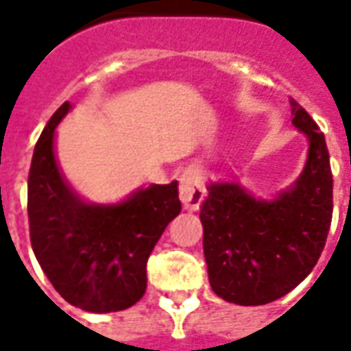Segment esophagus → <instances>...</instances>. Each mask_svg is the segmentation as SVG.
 <instances>
[{
    "label": "esophagus",
    "instance_id": "34e87169",
    "mask_svg": "<svg viewBox=\"0 0 351 351\" xmlns=\"http://www.w3.org/2000/svg\"><path fill=\"white\" fill-rule=\"evenodd\" d=\"M180 201L186 210H197L199 205L205 199V184L203 176L197 169H186L180 176V186H178Z\"/></svg>",
    "mask_w": 351,
    "mask_h": 351
}]
</instances>
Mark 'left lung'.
<instances>
[{"label":"left lung","instance_id":"1","mask_svg":"<svg viewBox=\"0 0 351 351\" xmlns=\"http://www.w3.org/2000/svg\"><path fill=\"white\" fill-rule=\"evenodd\" d=\"M293 125L308 137V160L293 188L256 199L237 182L208 186L201 205L208 282L223 301L258 306L289 293L324 252L332 218L325 135L295 99Z\"/></svg>","mask_w":351,"mask_h":351}]
</instances>
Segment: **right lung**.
Returning <instances> with one entry per match:
<instances>
[{
  "label": "right lung",
  "mask_w": 351,
  "mask_h": 351,
  "mask_svg": "<svg viewBox=\"0 0 351 351\" xmlns=\"http://www.w3.org/2000/svg\"><path fill=\"white\" fill-rule=\"evenodd\" d=\"M65 101L43 130L27 176L32 248L65 301L86 312H118L146 291V261L180 214L178 182L152 184L116 205H92L69 188L54 156Z\"/></svg>",
  "instance_id": "add662e5"
}]
</instances>
